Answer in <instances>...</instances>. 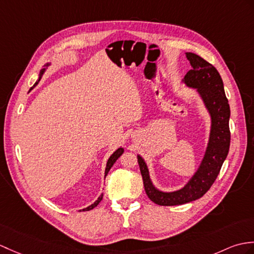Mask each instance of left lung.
Instances as JSON below:
<instances>
[{
  "label": "left lung",
  "mask_w": 254,
  "mask_h": 254,
  "mask_svg": "<svg viewBox=\"0 0 254 254\" xmlns=\"http://www.w3.org/2000/svg\"><path fill=\"white\" fill-rule=\"evenodd\" d=\"M192 69L182 80L186 86L196 90L211 119L209 140L201 162L196 172L182 188L162 191L152 183L144 158L137 155L147 196L159 205H179L201 198L216 180L225 161L231 144L228 100L221 75L214 66L193 53H186Z\"/></svg>",
  "instance_id": "obj_1"
}]
</instances>
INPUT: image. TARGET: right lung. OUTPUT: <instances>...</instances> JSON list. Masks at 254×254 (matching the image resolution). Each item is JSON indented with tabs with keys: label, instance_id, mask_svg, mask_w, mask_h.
Segmentation results:
<instances>
[{
	"label": "right lung",
	"instance_id": "add662e5",
	"mask_svg": "<svg viewBox=\"0 0 254 254\" xmlns=\"http://www.w3.org/2000/svg\"><path fill=\"white\" fill-rule=\"evenodd\" d=\"M49 66H51V63H46L45 64H44V67L40 70V74H39V79H38V81L35 82L34 83V85H33V87L37 85L38 83H39V81L41 80V78H42V75L44 74V72L46 71V69L49 68ZM33 87H31V90ZM123 152H125V148H122V147H119V148H118L113 155H111L110 157H109V159H108V161H107V164H106V170H105V178H106V175L108 174V172H109V170L111 169V167L114 166L115 164V162L118 160V159H119V157L123 154ZM102 199H103V193L100 194V196L97 198V200L94 203H92L91 205H88V207H86V208H84V209H82V210H80V211H90V210H92V209H94L95 207H97V204L102 201Z\"/></svg>",
	"mask_w": 254,
	"mask_h": 254
}]
</instances>
